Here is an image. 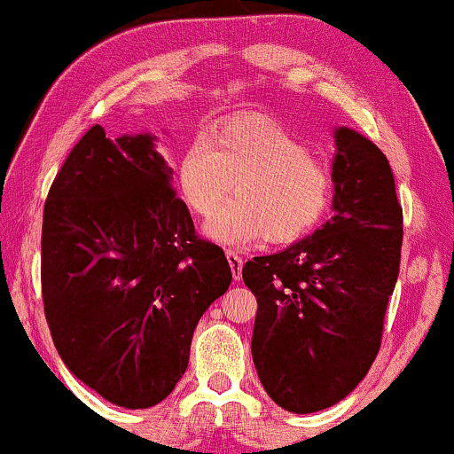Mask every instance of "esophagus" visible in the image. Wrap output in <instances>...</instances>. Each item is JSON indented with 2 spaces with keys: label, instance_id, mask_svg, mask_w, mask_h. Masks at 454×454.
Masks as SVG:
<instances>
[{
  "label": "esophagus",
  "instance_id": "obj_1",
  "mask_svg": "<svg viewBox=\"0 0 454 454\" xmlns=\"http://www.w3.org/2000/svg\"><path fill=\"white\" fill-rule=\"evenodd\" d=\"M226 258H228V264H231V270H232V277L234 281H241V272H243V258L241 255H237L234 251L228 249L226 251Z\"/></svg>",
  "mask_w": 454,
  "mask_h": 454
}]
</instances>
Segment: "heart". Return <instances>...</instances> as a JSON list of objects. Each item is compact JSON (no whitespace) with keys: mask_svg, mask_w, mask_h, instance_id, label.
Returning a JSON list of instances; mask_svg holds the SVG:
<instances>
[{"mask_svg":"<svg viewBox=\"0 0 454 454\" xmlns=\"http://www.w3.org/2000/svg\"><path fill=\"white\" fill-rule=\"evenodd\" d=\"M177 188L194 215L209 220L235 188L238 203L209 223L226 245L307 237L330 205L332 171L298 135L266 118L222 124L194 139L177 162Z\"/></svg>","mask_w":454,"mask_h":454,"instance_id":"b5f03b06","label":"heart"}]
</instances>
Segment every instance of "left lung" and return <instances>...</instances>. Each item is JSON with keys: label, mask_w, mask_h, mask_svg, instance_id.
Segmentation results:
<instances>
[{"label": "left lung", "mask_w": 454, "mask_h": 454, "mask_svg": "<svg viewBox=\"0 0 454 454\" xmlns=\"http://www.w3.org/2000/svg\"><path fill=\"white\" fill-rule=\"evenodd\" d=\"M334 139V215L243 266L258 300L255 370L272 402L298 414L334 406L362 383L400 275L402 205L389 160L357 130L342 127Z\"/></svg>", "instance_id": "1"}]
</instances>
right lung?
Listing matches in <instances>:
<instances>
[{
    "instance_id": "obj_1",
    "label": "right lung",
    "mask_w": 454,
    "mask_h": 454,
    "mask_svg": "<svg viewBox=\"0 0 454 454\" xmlns=\"http://www.w3.org/2000/svg\"><path fill=\"white\" fill-rule=\"evenodd\" d=\"M231 281L223 249L196 234L154 137L86 130L42 223L43 313L71 372L116 406H156Z\"/></svg>"
}]
</instances>
